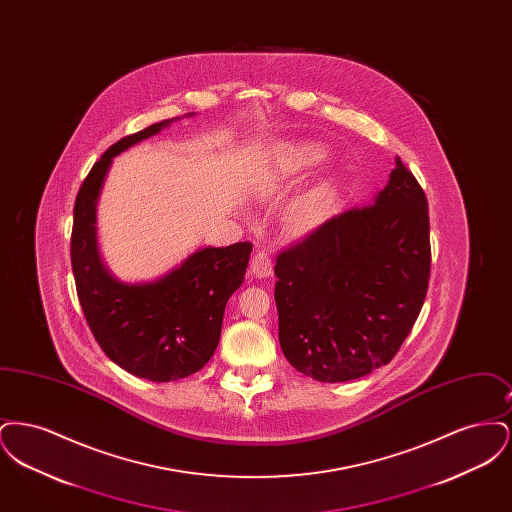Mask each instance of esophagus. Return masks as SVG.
<instances>
[{
	"instance_id": "esophagus-1",
	"label": "esophagus",
	"mask_w": 512,
	"mask_h": 512,
	"mask_svg": "<svg viewBox=\"0 0 512 512\" xmlns=\"http://www.w3.org/2000/svg\"><path fill=\"white\" fill-rule=\"evenodd\" d=\"M251 272L257 278H267L272 272V257L268 255L267 251H259L255 253L253 261H251Z\"/></svg>"
}]
</instances>
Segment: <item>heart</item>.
Here are the masks:
<instances>
[{
    "mask_svg": "<svg viewBox=\"0 0 512 512\" xmlns=\"http://www.w3.org/2000/svg\"><path fill=\"white\" fill-rule=\"evenodd\" d=\"M324 159H326V149L318 144H313V142H303V144L286 147L282 153V165L288 174L309 171V169L320 165ZM328 197H330V190L320 188L315 197L309 201L303 219L307 222L317 220L328 205Z\"/></svg>",
    "mask_w": 512,
    "mask_h": 512,
    "instance_id": "1",
    "label": "heart"
}]
</instances>
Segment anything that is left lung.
Listing matches in <instances>:
<instances>
[{
  "label": "left lung",
  "mask_w": 512,
  "mask_h": 512,
  "mask_svg": "<svg viewBox=\"0 0 512 512\" xmlns=\"http://www.w3.org/2000/svg\"><path fill=\"white\" fill-rule=\"evenodd\" d=\"M430 267L428 199L397 157L374 205L278 253V338L290 365L332 384L388 365L420 315Z\"/></svg>",
  "instance_id": "left-lung-1"
}]
</instances>
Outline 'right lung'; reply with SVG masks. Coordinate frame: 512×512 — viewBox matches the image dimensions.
I'll use <instances>...</instances> for the list:
<instances>
[{
    "instance_id": "add662e5",
    "label": "right lung",
    "mask_w": 512,
    "mask_h": 512,
    "mask_svg": "<svg viewBox=\"0 0 512 512\" xmlns=\"http://www.w3.org/2000/svg\"><path fill=\"white\" fill-rule=\"evenodd\" d=\"M155 122L109 147L84 178L74 201L71 265L78 301L105 355L151 382L180 380L209 363L220 340L224 307L244 282L251 242L205 247L153 284H121L101 265L96 201L115 155L157 134Z\"/></svg>"
}]
</instances>
